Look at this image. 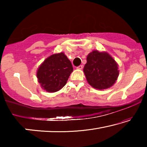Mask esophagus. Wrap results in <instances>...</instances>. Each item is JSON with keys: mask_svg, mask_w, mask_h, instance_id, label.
Instances as JSON below:
<instances>
[{"mask_svg": "<svg viewBox=\"0 0 147 147\" xmlns=\"http://www.w3.org/2000/svg\"><path fill=\"white\" fill-rule=\"evenodd\" d=\"M82 68H83V66L82 65H79L78 67H76L77 69H80V70L82 69Z\"/></svg>", "mask_w": 147, "mask_h": 147, "instance_id": "esophagus-1", "label": "esophagus"}]
</instances>
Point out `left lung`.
I'll return each instance as SVG.
<instances>
[{
  "label": "left lung",
  "mask_w": 147,
  "mask_h": 147,
  "mask_svg": "<svg viewBox=\"0 0 147 147\" xmlns=\"http://www.w3.org/2000/svg\"><path fill=\"white\" fill-rule=\"evenodd\" d=\"M88 84L93 88L102 90L111 88L119 76V65L106 52L93 51L87 56L84 67Z\"/></svg>",
  "instance_id": "obj_1"
}]
</instances>
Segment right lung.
Wrapping results in <instances>:
<instances>
[{
  "label": "right lung",
  "mask_w": 147,
  "mask_h": 147,
  "mask_svg": "<svg viewBox=\"0 0 147 147\" xmlns=\"http://www.w3.org/2000/svg\"><path fill=\"white\" fill-rule=\"evenodd\" d=\"M73 67L63 53L52 54L45 59L37 71L42 89L49 93L58 91L65 85Z\"/></svg>",
  "instance_id": "add662e5"
}]
</instances>
